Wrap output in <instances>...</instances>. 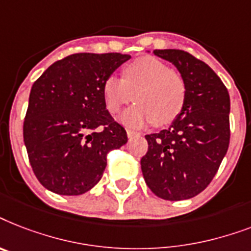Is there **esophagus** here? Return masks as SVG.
Segmentation results:
<instances>
[{"mask_svg":"<svg viewBox=\"0 0 251 251\" xmlns=\"http://www.w3.org/2000/svg\"><path fill=\"white\" fill-rule=\"evenodd\" d=\"M140 133H137V132L135 131H131V129H127V136L128 137H133V136H138Z\"/></svg>","mask_w":251,"mask_h":251,"instance_id":"1","label":"esophagus"}]
</instances>
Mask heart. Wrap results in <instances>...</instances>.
Segmentation results:
<instances>
[{
    "mask_svg": "<svg viewBox=\"0 0 251 251\" xmlns=\"http://www.w3.org/2000/svg\"><path fill=\"white\" fill-rule=\"evenodd\" d=\"M106 110L118 114L135 98V105L122 116L131 127L153 122L163 127L175 122L186 100L185 80L166 62L151 55L136 58L123 69V79L109 75L102 84Z\"/></svg>",
    "mask_w": 251,
    "mask_h": 251,
    "instance_id": "b5f03b06",
    "label": "heart"
}]
</instances>
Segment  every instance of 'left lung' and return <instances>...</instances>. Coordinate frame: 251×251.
Here are the masks:
<instances>
[{
	"mask_svg": "<svg viewBox=\"0 0 251 251\" xmlns=\"http://www.w3.org/2000/svg\"><path fill=\"white\" fill-rule=\"evenodd\" d=\"M172 62L185 80L184 109L168 129L146 135L144 179L155 196L188 200L214 179L229 146V94L205 62L179 49L154 50Z\"/></svg>",
	"mask_w": 251,
	"mask_h": 251,
	"instance_id": "1",
	"label": "left lung"
}]
</instances>
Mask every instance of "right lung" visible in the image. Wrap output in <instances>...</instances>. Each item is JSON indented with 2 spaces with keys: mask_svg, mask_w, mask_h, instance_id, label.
Here are the masks:
<instances>
[{
  "mask_svg": "<svg viewBox=\"0 0 251 251\" xmlns=\"http://www.w3.org/2000/svg\"><path fill=\"white\" fill-rule=\"evenodd\" d=\"M120 53H77L59 59L32 85L23 138L33 174L46 189L79 196L105 171L107 154L127 132L106 110L102 84L129 59Z\"/></svg>",
  "mask_w": 251,
  "mask_h": 251,
  "instance_id": "1",
  "label": "right lung"
}]
</instances>
